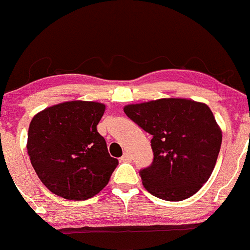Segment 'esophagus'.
<instances>
[{
	"mask_svg": "<svg viewBox=\"0 0 250 250\" xmlns=\"http://www.w3.org/2000/svg\"><path fill=\"white\" fill-rule=\"evenodd\" d=\"M120 161H123V163H128V161H131L130 154H128L127 151H125L124 155H123L122 158H120Z\"/></svg>",
	"mask_w": 250,
	"mask_h": 250,
	"instance_id": "34e87169",
	"label": "esophagus"
}]
</instances>
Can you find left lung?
I'll return each instance as SVG.
<instances>
[{"label":"left lung","mask_w":250,"mask_h":250,"mask_svg":"<svg viewBox=\"0 0 250 250\" xmlns=\"http://www.w3.org/2000/svg\"><path fill=\"white\" fill-rule=\"evenodd\" d=\"M125 114L146 132L153 163L140 171L151 195L182 201L196 194L214 169L221 130L207 104L187 99H160L127 104Z\"/></svg>","instance_id":"1"}]
</instances>
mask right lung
I'll return each instance as SVG.
<instances>
[{
  "instance_id": "right-lung-1",
  "label": "right lung",
  "mask_w": 250,
  "mask_h": 250,
  "mask_svg": "<svg viewBox=\"0 0 250 250\" xmlns=\"http://www.w3.org/2000/svg\"><path fill=\"white\" fill-rule=\"evenodd\" d=\"M104 109L99 102L68 101L32 118L27 154L38 178L53 194L82 201L108 184L119 163L97 132Z\"/></svg>"
}]
</instances>
